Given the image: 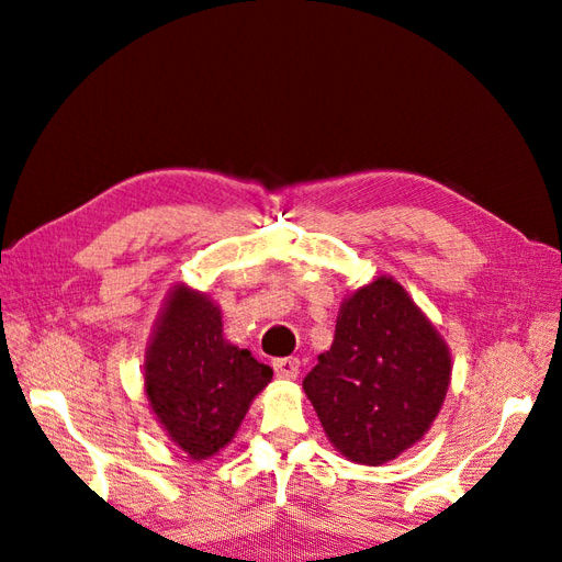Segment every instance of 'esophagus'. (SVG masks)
<instances>
[{
	"label": "esophagus",
	"mask_w": 562,
	"mask_h": 562,
	"mask_svg": "<svg viewBox=\"0 0 562 562\" xmlns=\"http://www.w3.org/2000/svg\"><path fill=\"white\" fill-rule=\"evenodd\" d=\"M274 375L279 380H295L300 372V361L293 359V356H285V359H274Z\"/></svg>",
	"instance_id": "esophagus-1"
}]
</instances>
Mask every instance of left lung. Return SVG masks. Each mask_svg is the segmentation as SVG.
<instances>
[{
  "label": "left lung",
  "mask_w": 562,
  "mask_h": 562,
  "mask_svg": "<svg viewBox=\"0 0 562 562\" xmlns=\"http://www.w3.org/2000/svg\"><path fill=\"white\" fill-rule=\"evenodd\" d=\"M450 349L391 277L339 307L333 347L302 382L330 443L356 464L396 459L429 431L450 386Z\"/></svg>",
  "instance_id": "left-lung-1"
}]
</instances>
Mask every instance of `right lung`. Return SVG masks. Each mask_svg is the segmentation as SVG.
Returning a JSON list of instances; mask_svg holds the SVG:
<instances>
[{"mask_svg":"<svg viewBox=\"0 0 562 562\" xmlns=\"http://www.w3.org/2000/svg\"><path fill=\"white\" fill-rule=\"evenodd\" d=\"M271 375L223 337V316L209 295L173 288L147 347L145 391L178 448L196 462L225 448Z\"/></svg>","mask_w":562,"mask_h":562,"instance_id":"right-lung-1","label":"right lung"}]
</instances>
